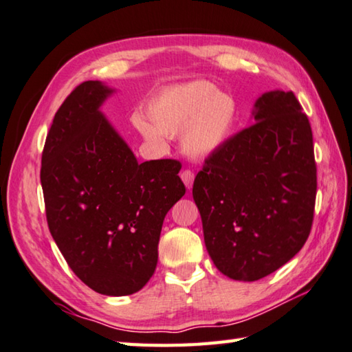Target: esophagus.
Here are the masks:
<instances>
[{
  "instance_id": "34e87169",
  "label": "esophagus",
  "mask_w": 352,
  "mask_h": 352,
  "mask_svg": "<svg viewBox=\"0 0 352 352\" xmlns=\"http://www.w3.org/2000/svg\"><path fill=\"white\" fill-rule=\"evenodd\" d=\"M180 177H182V180H183V183H184V186H186L188 189L192 188V183H194V172L183 170L182 174H180Z\"/></svg>"
}]
</instances>
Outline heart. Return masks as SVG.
I'll return each mask as SVG.
<instances>
[{
    "label": "heart",
    "mask_w": 352,
    "mask_h": 352,
    "mask_svg": "<svg viewBox=\"0 0 352 352\" xmlns=\"http://www.w3.org/2000/svg\"><path fill=\"white\" fill-rule=\"evenodd\" d=\"M146 118H137V129L155 146L166 135L180 133L186 155L209 158L223 149L232 137L239 107L231 95L208 81H190L158 94L146 106Z\"/></svg>",
    "instance_id": "heart-1"
}]
</instances>
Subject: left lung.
Masks as SVG:
<instances>
[{
	"mask_svg": "<svg viewBox=\"0 0 352 352\" xmlns=\"http://www.w3.org/2000/svg\"><path fill=\"white\" fill-rule=\"evenodd\" d=\"M252 118L204 162L192 188L210 258L241 282L270 276L303 248L317 192L311 124L296 95L265 92Z\"/></svg>",
	"mask_w": 352,
	"mask_h": 352,
	"instance_id": "obj_1",
	"label": "left lung"
}]
</instances>
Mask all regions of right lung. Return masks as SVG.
Segmentation results:
<instances>
[{
    "label": "right lung",
    "instance_id": "right-lung-1",
    "mask_svg": "<svg viewBox=\"0 0 352 352\" xmlns=\"http://www.w3.org/2000/svg\"><path fill=\"white\" fill-rule=\"evenodd\" d=\"M115 94L85 81L55 113L41 158L49 231L70 270L103 296L149 282L169 209L186 192L175 160L138 163L100 107Z\"/></svg>",
    "mask_w": 352,
    "mask_h": 352
}]
</instances>
